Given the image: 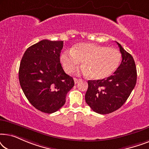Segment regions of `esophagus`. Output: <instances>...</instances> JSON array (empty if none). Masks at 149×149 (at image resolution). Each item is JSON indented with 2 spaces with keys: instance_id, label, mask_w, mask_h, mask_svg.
<instances>
[{
  "instance_id": "esophagus-1",
  "label": "esophagus",
  "mask_w": 149,
  "mask_h": 149,
  "mask_svg": "<svg viewBox=\"0 0 149 149\" xmlns=\"http://www.w3.org/2000/svg\"><path fill=\"white\" fill-rule=\"evenodd\" d=\"M74 83H75V84H77V83H78L79 82V81H81V79H79L74 78Z\"/></svg>"
}]
</instances>
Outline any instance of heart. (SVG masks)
<instances>
[{
    "instance_id": "1",
    "label": "heart",
    "mask_w": 149,
    "mask_h": 149,
    "mask_svg": "<svg viewBox=\"0 0 149 149\" xmlns=\"http://www.w3.org/2000/svg\"><path fill=\"white\" fill-rule=\"evenodd\" d=\"M121 54L117 49L89 42L77 44L71 50L63 52L60 58L67 73L73 72L83 62L82 72L94 80L107 78L117 70L121 61Z\"/></svg>"
}]
</instances>
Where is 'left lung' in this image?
<instances>
[{
    "instance_id": "1",
    "label": "left lung",
    "mask_w": 149,
    "mask_h": 149,
    "mask_svg": "<svg viewBox=\"0 0 149 149\" xmlns=\"http://www.w3.org/2000/svg\"><path fill=\"white\" fill-rule=\"evenodd\" d=\"M122 61L113 75L102 80H89L85 101L95 113L105 115L117 111L125 102L135 87L137 71L133 57L119 42Z\"/></svg>"
}]
</instances>
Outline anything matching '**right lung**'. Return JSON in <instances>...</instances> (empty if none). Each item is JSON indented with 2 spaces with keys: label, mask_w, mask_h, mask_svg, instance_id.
I'll return each mask as SVG.
<instances>
[{
  "label": "right lung",
  "mask_w": 149,
  "mask_h": 149,
  "mask_svg": "<svg viewBox=\"0 0 149 149\" xmlns=\"http://www.w3.org/2000/svg\"><path fill=\"white\" fill-rule=\"evenodd\" d=\"M64 42L42 40L28 47L19 69L20 85L30 103L38 111L53 113L66 102L74 85L60 64Z\"/></svg>",
  "instance_id": "1"
}]
</instances>
